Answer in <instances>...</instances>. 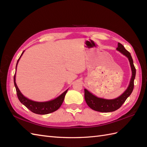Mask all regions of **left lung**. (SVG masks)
Here are the masks:
<instances>
[{
	"mask_svg": "<svg viewBox=\"0 0 147 147\" xmlns=\"http://www.w3.org/2000/svg\"><path fill=\"white\" fill-rule=\"evenodd\" d=\"M117 50L119 52H121L124 55H125L126 57H127L129 61L130 62L132 74L129 85L126 91L122 95L117 97L116 99L111 100L99 98V97H97L94 95L91 94V92H89L86 89H84V99H85V101L87 105L91 109L95 111H97V112H111L118 110L121 107V105L126 101L127 97L131 95L133 91V89H134V82L136 77V70L134 65V63H133L132 56L130 53L127 51L122 44L120 43H118V47Z\"/></svg>",
	"mask_w": 147,
	"mask_h": 147,
	"instance_id": "1",
	"label": "left lung"
}]
</instances>
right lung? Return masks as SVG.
Masks as SVG:
<instances>
[{
    "label": "right lung",
    "mask_w": 147,
    "mask_h": 147,
    "mask_svg": "<svg viewBox=\"0 0 147 147\" xmlns=\"http://www.w3.org/2000/svg\"><path fill=\"white\" fill-rule=\"evenodd\" d=\"M23 53L24 51L22 53L20 58L17 61L16 65V66H17L20 57L22 56V55L23 54ZM15 75L16 74H15V75H14V84H15V86L16 88L18 98L20 101L21 102V104L24 105L26 107L31 111V112H32L34 113L39 114V115L48 114V113L55 112L56 110H57L60 107L62 104H63L65 94L67 93V92L68 90L64 91L63 94L60 95L59 97H57V98H56L54 100H50L48 102H43L32 101L31 100H29L28 98H26V97H24L23 94H21V92H20L18 88L16 83L15 82Z\"/></svg>",
    "instance_id": "1"
}]
</instances>
